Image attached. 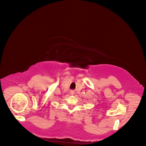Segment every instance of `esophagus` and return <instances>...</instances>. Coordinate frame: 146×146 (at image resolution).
Instances as JSON below:
<instances>
[{"mask_svg":"<svg viewBox=\"0 0 146 146\" xmlns=\"http://www.w3.org/2000/svg\"><path fill=\"white\" fill-rule=\"evenodd\" d=\"M74 93H75V92H74V91H70V92H69V94H70V95H74Z\"/></svg>","mask_w":146,"mask_h":146,"instance_id":"esophagus-1","label":"esophagus"}]
</instances>
